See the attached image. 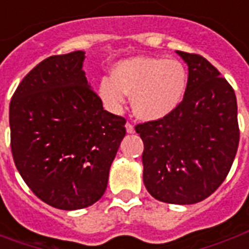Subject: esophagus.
Here are the masks:
<instances>
[{
  "label": "esophagus",
  "instance_id": "34e87169",
  "mask_svg": "<svg viewBox=\"0 0 249 249\" xmlns=\"http://www.w3.org/2000/svg\"><path fill=\"white\" fill-rule=\"evenodd\" d=\"M125 128H126V132H128V133H135V126H133V124H130V123H126Z\"/></svg>",
  "mask_w": 249,
  "mask_h": 249
}]
</instances>
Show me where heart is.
Instances as JSON below:
<instances>
[{
    "label": "heart",
    "mask_w": 249,
    "mask_h": 249,
    "mask_svg": "<svg viewBox=\"0 0 249 249\" xmlns=\"http://www.w3.org/2000/svg\"><path fill=\"white\" fill-rule=\"evenodd\" d=\"M187 87V69L178 60L133 57L117 62L112 77H104L98 84V96L112 112H120L126 96H132L136 116L153 121L178 108Z\"/></svg>",
    "instance_id": "b5f03b06"
}]
</instances>
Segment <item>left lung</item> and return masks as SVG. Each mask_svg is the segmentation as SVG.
<instances>
[{
	"label": "left lung",
	"mask_w": 249,
	"mask_h": 249,
	"mask_svg": "<svg viewBox=\"0 0 249 249\" xmlns=\"http://www.w3.org/2000/svg\"><path fill=\"white\" fill-rule=\"evenodd\" d=\"M188 65V87L172 113L136 125L144 142L142 180L162 203L195 204L230 172L239 146L233 89L208 60L176 51Z\"/></svg>",
	"instance_id": "left-lung-1"
}]
</instances>
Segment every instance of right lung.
Masks as SVG:
<instances>
[{"mask_svg": "<svg viewBox=\"0 0 249 249\" xmlns=\"http://www.w3.org/2000/svg\"><path fill=\"white\" fill-rule=\"evenodd\" d=\"M76 51L41 61L9 107L16 167L36 196L65 211L87 208L107 189L126 120L109 113L88 84Z\"/></svg>", "mask_w": 249, "mask_h": 249, "instance_id": "1", "label": "right lung"}]
</instances>
